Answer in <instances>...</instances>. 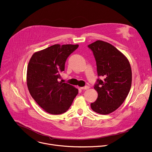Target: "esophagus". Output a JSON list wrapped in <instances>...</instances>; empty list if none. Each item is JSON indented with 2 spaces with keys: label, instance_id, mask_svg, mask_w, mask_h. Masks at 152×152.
I'll list each match as a JSON object with an SVG mask.
<instances>
[{
  "label": "esophagus",
  "instance_id": "34e87169",
  "mask_svg": "<svg viewBox=\"0 0 152 152\" xmlns=\"http://www.w3.org/2000/svg\"><path fill=\"white\" fill-rule=\"evenodd\" d=\"M80 88L82 90H87L89 88V87L88 86H85V87H80Z\"/></svg>",
  "mask_w": 152,
  "mask_h": 152
}]
</instances>
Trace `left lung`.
<instances>
[{
    "label": "left lung",
    "instance_id": "left-lung-1",
    "mask_svg": "<svg viewBox=\"0 0 152 152\" xmlns=\"http://www.w3.org/2000/svg\"><path fill=\"white\" fill-rule=\"evenodd\" d=\"M94 56L98 76L94 88L98 92L96 101L91 104L94 112L108 115L118 109L130 91L132 74L127 58L116 48L102 40L88 45Z\"/></svg>",
    "mask_w": 152,
    "mask_h": 152
}]
</instances>
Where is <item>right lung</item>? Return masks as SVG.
I'll list each match as a JSON object with an SVG mask.
<instances>
[{
	"label": "right lung",
	"instance_id": "add662e5",
	"mask_svg": "<svg viewBox=\"0 0 152 152\" xmlns=\"http://www.w3.org/2000/svg\"><path fill=\"white\" fill-rule=\"evenodd\" d=\"M79 45L55 44L34 53L27 68L26 83L37 104L52 115L66 112L78 93V90L59 82L66 59Z\"/></svg>",
	"mask_w": 152,
	"mask_h": 152
}]
</instances>
